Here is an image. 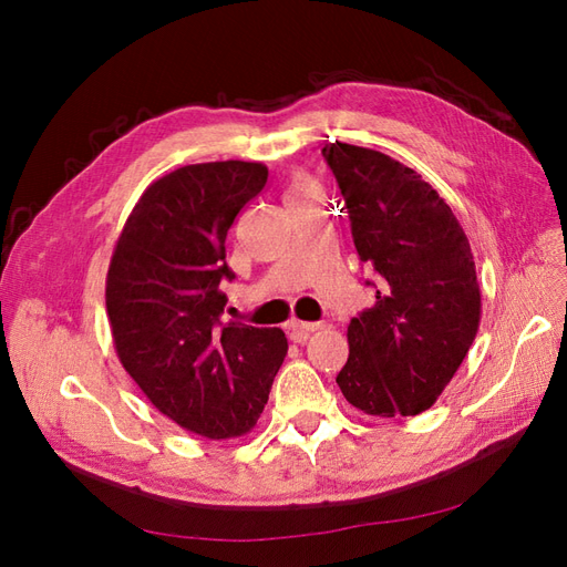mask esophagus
Instances as JSON below:
<instances>
[{"mask_svg": "<svg viewBox=\"0 0 567 567\" xmlns=\"http://www.w3.org/2000/svg\"><path fill=\"white\" fill-rule=\"evenodd\" d=\"M319 329H321V323H317V321H298V319H293V321L288 323L290 338H293L296 342H305L307 336L319 331Z\"/></svg>", "mask_w": 567, "mask_h": 567, "instance_id": "34e87169", "label": "esophagus"}]
</instances>
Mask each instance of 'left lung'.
Instances as JSON below:
<instances>
[{"instance_id":"obj_1","label":"left lung","mask_w":567,"mask_h":567,"mask_svg":"<svg viewBox=\"0 0 567 567\" xmlns=\"http://www.w3.org/2000/svg\"><path fill=\"white\" fill-rule=\"evenodd\" d=\"M321 153L359 260L375 271L367 284L379 288L348 326L350 357L336 383L369 416H416L454 379L483 315L468 236L416 169L342 142Z\"/></svg>"}]
</instances>
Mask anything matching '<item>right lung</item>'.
Returning a JSON list of instances; mask_svg holds the SVG:
<instances>
[{
    "instance_id": "add662e5",
    "label": "right lung",
    "mask_w": 567,
    "mask_h": 567,
    "mask_svg": "<svg viewBox=\"0 0 567 567\" xmlns=\"http://www.w3.org/2000/svg\"><path fill=\"white\" fill-rule=\"evenodd\" d=\"M262 163L184 165L153 182L120 231L106 312L120 364L161 414L208 440L250 433L288 340L281 329L221 321L234 279L227 231L262 192Z\"/></svg>"
}]
</instances>
